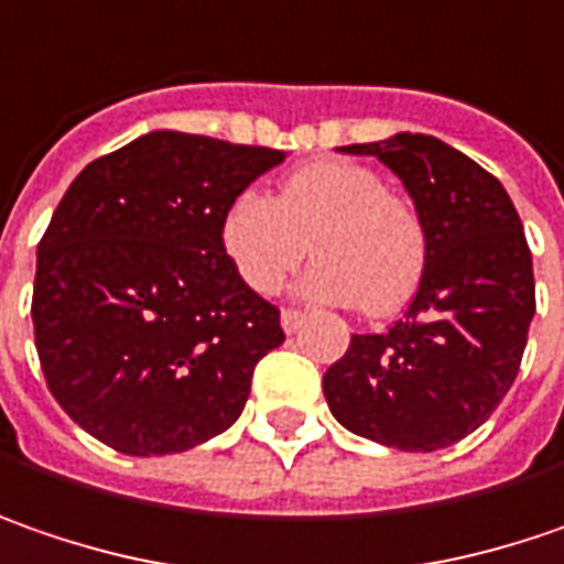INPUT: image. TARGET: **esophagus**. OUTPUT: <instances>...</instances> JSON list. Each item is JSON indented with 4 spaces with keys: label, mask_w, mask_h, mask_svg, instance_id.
Masks as SVG:
<instances>
[{
    "label": "esophagus",
    "mask_w": 564,
    "mask_h": 564,
    "mask_svg": "<svg viewBox=\"0 0 564 564\" xmlns=\"http://www.w3.org/2000/svg\"><path fill=\"white\" fill-rule=\"evenodd\" d=\"M301 324H304V314L297 307H282V326H285V333H295Z\"/></svg>",
    "instance_id": "1"
}]
</instances>
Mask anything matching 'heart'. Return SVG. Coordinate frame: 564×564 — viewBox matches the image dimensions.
Returning a JSON list of instances; mask_svg holds the SVG:
<instances>
[{
    "instance_id": "1",
    "label": "heart",
    "mask_w": 564,
    "mask_h": 564,
    "mask_svg": "<svg viewBox=\"0 0 564 564\" xmlns=\"http://www.w3.org/2000/svg\"><path fill=\"white\" fill-rule=\"evenodd\" d=\"M221 250L253 292H275L307 253L304 292L390 317L415 297L429 269V225L419 206L387 189L378 171L321 158L295 167L279 199L238 193L221 218Z\"/></svg>"
}]
</instances>
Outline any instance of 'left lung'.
I'll return each mask as SVG.
<instances>
[{
    "label": "left lung",
    "mask_w": 564,
    "mask_h": 564,
    "mask_svg": "<svg viewBox=\"0 0 564 564\" xmlns=\"http://www.w3.org/2000/svg\"><path fill=\"white\" fill-rule=\"evenodd\" d=\"M380 158L429 225V269L406 317L352 336L324 375L329 412L355 435L437 451L476 432L521 371L536 311L533 257L505 186L435 135L346 145Z\"/></svg>",
    "instance_id": "1"
}]
</instances>
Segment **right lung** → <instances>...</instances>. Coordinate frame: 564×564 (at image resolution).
Instances as JSON below:
<instances>
[{
  "label": "right lung",
  "instance_id": "obj_1",
  "mask_svg": "<svg viewBox=\"0 0 564 564\" xmlns=\"http://www.w3.org/2000/svg\"><path fill=\"white\" fill-rule=\"evenodd\" d=\"M282 152L149 132L91 161L37 243L34 343L53 400L129 457L235 425L279 307L221 250L228 203Z\"/></svg>",
  "mask_w": 564,
  "mask_h": 564
}]
</instances>
